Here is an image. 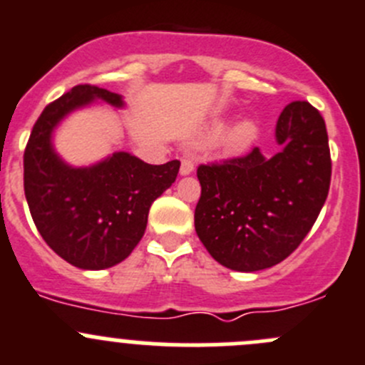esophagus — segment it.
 Wrapping results in <instances>:
<instances>
[{
  "label": "esophagus",
  "instance_id": "esophagus-1",
  "mask_svg": "<svg viewBox=\"0 0 365 365\" xmlns=\"http://www.w3.org/2000/svg\"><path fill=\"white\" fill-rule=\"evenodd\" d=\"M193 170H195V163L188 158L182 159V163H180V175H190Z\"/></svg>",
  "mask_w": 365,
  "mask_h": 365
}]
</instances>
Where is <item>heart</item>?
<instances>
[{"label": "heart", "instance_id": "heart-1", "mask_svg": "<svg viewBox=\"0 0 365 365\" xmlns=\"http://www.w3.org/2000/svg\"><path fill=\"white\" fill-rule=\"evenodd\" d=\"M224 130L225 125L222 123V121H218V123L211 125L206 133H204L202 141L204 143H213V141H217L218 138L224 134ZM258 123H256L255 120H249L247 118V120H242L238 121L237 125H232L227 133L224 134V138H222V148H224L225 154L229 155L244 154V152H247L249 148L258 141Z\"/></svg>", "mask_w": 365, "mask_h": 365}]
</instances>
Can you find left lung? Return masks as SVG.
I'll use <instances>...</instances> for the list:
<instances>
[{
	"label": "left lung",
	"mask_w": 365,
	"mask_h": 365,
	"mask_svg": "<svg viewBox=\"0 0 365 365\" xmlns=\"http://www.w3.org/2000/svg\"><path fill=\"white\" fill-rule=\"evenodd\" d=\"M279 150L258 147L222 165H200L195 231L220 265L269 269L292 255L326 202L331 180L328 133L308 102L284 107L276 123Z\"/></svg>",
	"instance_id": "1"
}]
</instances>
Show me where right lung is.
Returning a JSON list of instances; mask_svg holds the SVG:
<instances>
[{
	"label": "right lung",
	"mask_w": 365,
	"mask_h": 365,
	"mask_svg": "<svg viewBox=\"0 0 365 365\" xmlns=\"http://www.w3.org/2000/svg\"><path fill=\"white\" fill-rule=\"evenodd\" d=\"M96 100L121 109V95L75 86L36 121L24 150V195L37 231L71 265L102 270L123 262L147 229L148 210L179 173L177 159L148 165L114 152L91 166H71L55 152L53 130L69 113Z\"/></svg>",
	"instance_id": "obj_1"
}]
</instances>
